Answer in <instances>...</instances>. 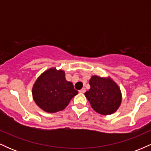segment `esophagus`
<instances>
[{
  "label": "esophagus",
  "mask_w": 151,
  "mask_h": 151,
  "mask_svg": "<svg viewBox=\"0 0 151 151\" xmlns=\"http://www.w3.org/2000/svg\"><path fill=\"white\" fill-rule=\"evenodd\" d=\"M79 93H84V92H85L86 91V89H85V88H82V89H81V90H79Z\"/></svg>",
  "instance_id": "1"
}]
</instances>
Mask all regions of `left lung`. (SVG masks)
<instances>
[{
    "mask_svg": "<svg viewBox=\"0 0 151 151\" xmlns=\"http://www.w3.org/2000/svg\"><path fill=\"white\" fill-rule=\"evenodd\" d=\"M90 89L84 93L93 110L101 115H111L120 106L122 94L119 86L110 77L91 76Z\"/></svg>",
    "mask_w": 151,
    "mask_h": 151,
    "instance_id": "1",
    "label": "left lung"
}]
</instances>
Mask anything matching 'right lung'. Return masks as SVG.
<instances>
[{
    "label": "right lung",
    "instance_id": "add662e5",
    "mask_svg": "<svg viewBox=\"0 0 151 151\" xmlns=\"http://www.w3.org/2000/svg\"><path fill=\"white\" fill-rule=\"evenodd\" d=\"M78 91L67 81L65 72L51 67L42 72L35 81L32 94L35 104L44 111L56 113L65 109Z\"/></svg>",
    "mask_w": 151,
    "mask_h": 151
}]
</instances>
